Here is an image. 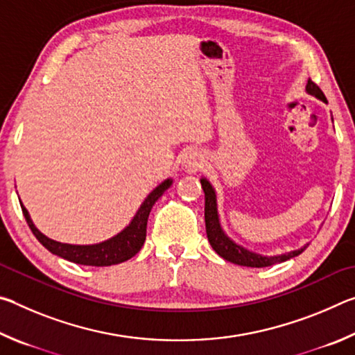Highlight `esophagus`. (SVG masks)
Here are the masks:
<instances>
[{
  "mask_svg": "<svg viewBox=\"0 0 355 355\" xmlns=\"http://www.w3.org/2000/svg\"><path fill=\"white\" fill-rule=\"evenodd\" d=\"M182 163H183V167L186 171H197L203 166V155L200 150L189 148L184 152Z\"/></svg>",
  "mask_w": 355,
  "mask_h": 355,
  "instance_id": "esophagus-1",
  "label": "esophagus"
}]
</instances>
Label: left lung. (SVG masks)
I'll return each mask as SVG.
<instances>
[{
  "instance_id": "left-lung-1",
  "label": "left lung",
  "mask_w": 355,
  "mask_h": 355,
  "mask_svg": "<svg viewBox=\"0 0 355 355\" xmlns=\"http://www.w3.org/2000/svg\"><path fill=\"white\" fill-rule=\"evenodd\" d=\"M305 91H307L310 95H315L316 98L322 100L324 103H327L326 95L322 94L321 89L318 87L311 80H309L307 86H305ZM200 183H202L203 192H205V225H207L208 241L211 244V248L216 250V254L224 258V260L239 264V266L266 268V266H272L275 263L290 260L293 257H297L299 254H302L305 248L309 245L307 244L297 250H291L288 252V254L266 257V255L257 254V252L248 250L245 248H243V245L236 244L233 239H230L225 235L224 230H222L219 213H218V202H216V192L211 183H209L207 178H200Z\"/></svg>"
}]
</instances>
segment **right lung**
Segmentation results:
<instances>
[{"instance_id":"obj_1","label":"right lung","mask_w":355,"mask_h":355,"mask_svg":"<svg viewBox=\"0 0 355 355\" xmlns=\"http://www.w3.org/2000/svg\"><path fill=\"white\" fill-rule=\"evenodd\" d=\"M171 184L172 178H167L159 186H156V188L146 197V200L142 202L141 208L137 209V213L135 214V218L131 219L130 224L125 227L122 232L117 233L116 236L106 239L103 243L89 245L59 243L55 241V239L45 236L44 233H40L37 230V227L34 225L31 216H29L28 209L23 207V203H20V205L23 216H25L34 236L37 238L39 243L44 245L45 249L50 250L51 254L65 258V260L73 261L76 264H84V266H111V264H119L130 260L131 257H135L137 252L141 250L147 235V220L150 209L155 205V202L164 194V191L171 188Z\"/></svg>"}]
</instances>
